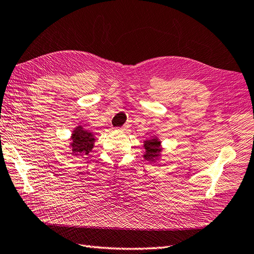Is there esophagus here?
<instances>
[{
    "label": "esophagus",
    "mask_w": 254,
    "mask_h": 254,
    "mask_svg": "<svg viewBox=\"0 0 254 254\" xmlns=\"http://www.w3.org/2000/svg\"><path fill=\"white\" fill-rule=\"evenodd\" d=\"M127 126H125V127H122L121 128H120V131H123V132H126V131H127Z\"/></svg>",
    "instance_id": "1"
}]
</instances>
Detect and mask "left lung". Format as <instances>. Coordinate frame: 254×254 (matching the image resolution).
<instances>
[{
    "mask_svg": "<svg viewBox=\"0 0 254 254\" xmlns=\"http://www.w3.org/2000/svg\"><path fill=\"white\" fill-rule=\"evenodd\" d=\"M144 159L148 161L149 163H157V162L161 159V153L163 148L161 145V140L157 137V136H152V137L144 140Z\"/></svg>",
    "mask_w": 254,
    "mask_h": 254,
    "instance_id": "left-lung-1",
    "label": "left lung"
}]
</instances>
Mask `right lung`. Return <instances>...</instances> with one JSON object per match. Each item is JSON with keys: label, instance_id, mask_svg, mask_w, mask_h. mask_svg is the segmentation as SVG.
I'll use <instances>...</instances> for the list:
<instances>
[{"label": "right lung", "instance_id": "1", "mask_svg": "<svg viewBox=\"0 0 254 254\" xmlns=\"http://www.w3.org/2000/svg\"><path fill=\"white\" fill-rule=\"evenodd\" d=\"M69 139V149L71 150V154L81 158H86L87 155L90 154L96 140L94 134L83 128L81 125L73 129Z\"/></svg>", "mask_w": 254, "mask_h": 254}]
</instances>
